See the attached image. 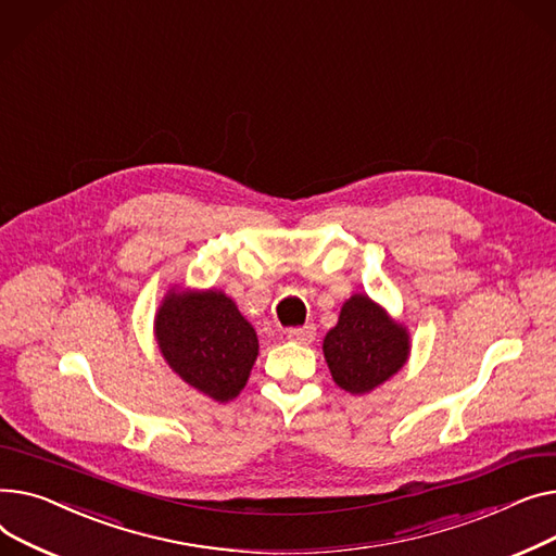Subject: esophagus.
<instances>
[{
  "label": "esophagus",
  "instance_id": "34e87169",
  "mask_svg": "<svg viewBox=\"0 0 556 556\" xmlns=\"http://www.w3.org/2000/svg\"><path fill=\"white\" fill-rule=\"evenodd\" d=\"M314 337H316L314 325H303V328H293L287 332V339L299 343V345H309L314 341Z\"/></svg>",
  "mask_w": 556,
  "mask_h": 556
}]
</instances>
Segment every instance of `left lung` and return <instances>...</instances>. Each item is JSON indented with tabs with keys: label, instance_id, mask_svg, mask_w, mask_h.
Instances as JSON below:
<instances>
[{
	"label": "left lung",
	"instance_id": "1",
	"mask_svg": "<svg viewBox=\"0 0 556 556\" xmlns=\"http://www.w3.org/2000/svg\"><path fill=\"white\" fill-rule=\"evenodd\" d=\"M332 379L350 395H368L395 377L410 356V334L368 293H352L323 339Z\"/></svg>",
	"mask_w": 556,
	"mask_h": 556
}]
</instances>
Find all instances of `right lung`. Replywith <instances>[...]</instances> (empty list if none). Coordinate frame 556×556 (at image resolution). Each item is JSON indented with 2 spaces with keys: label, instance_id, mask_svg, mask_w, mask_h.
<instances>
[{
  "label": "right lung",
  "instance_id": "add662e5",
  "mask_svg": "<svg viewBox=\"0 0 556 556\" xmlns=\"http://www.w3.org/2000/svg\"><path fill=\"white\" fill-rule=\"evenodd\" d=\"M154 341L175 375L213 402H231L257 358V334L222 289L175 285L154 314Z\"/></svg>",
  "mask_w": 556,
  "mask_h": 556
}]
</instances>
